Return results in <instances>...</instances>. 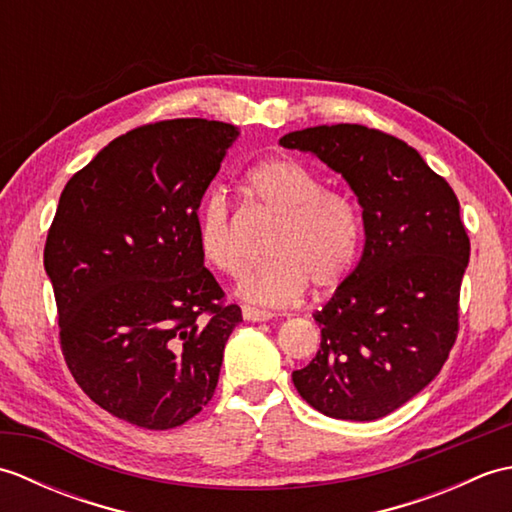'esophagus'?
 I'll use <instances>...</instances> for the list:
<instances>
[{
	"label": "esophagus",
	"instance_id": "obj_1",
	"mask_svg": "<svg viewBox=\"0 0 512 512\" xmlns=\"http://www.w3.org/2000/svg\"><path fill=\"white\" fill-rule=\"evenodd\" d=\"M242 317H244L246 321L259 323V321H270V319L275 317V314H273V312H268V310H259V308L244 306V308H242Z\"/></svg>",
	"mask_w": 512,
	"mask_h": 512
}]
</instances>
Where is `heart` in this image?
I'll return each instance as SVG.
<instances>
[{
  "instance_id": "heart-1",
  "label": "heart",
  "mask_w": 512,
  "mask_h": 512,
  "mask_svg": "<svg viewBox=\"0 0 512 512\" xmlns=\"http://www.w3.org/2000/svg\"><path fill=\"white\" fill-rule=\"evenodd\" d=\"M246 191L275 217L268 264L239 281V297L262 306H286L306 295L310 284L325 292L341 286L358 257L361 222L354 202L323 189L317 173L292 158H270L248 171ZM202 257L224 275H242L248 259L237 242L222 193H209L198 215Z\"/></svg>"
}]
</instances>
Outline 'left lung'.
Wrapping results in <instances>:
<instances>
[{"label": "left lung", "mask_w": 512, "mask_h": 512, "mask_svg": "<svg viewBox=\"0 0 512 512\" xmlns=\"http://www.w3.org/2000/svg\"><path fill=\"white\" fill-rule=\"evenodd\" d=\"M350 184L365 244L332 299L314 312L321 347L292 372L301 398L330 418L369 422L440 374L458 336L471 244L460 202L416 149L363 125H319L279 138Z\"/></svg>", "instance_id": "obj_1"}]
</instances>
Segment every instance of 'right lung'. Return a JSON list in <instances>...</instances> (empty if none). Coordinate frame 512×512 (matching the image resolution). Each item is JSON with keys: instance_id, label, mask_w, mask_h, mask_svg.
Listing matches in <instances>:
<instances>
[{"instance_id": "right-lung-1", "label": "right lung", "mask_w": 512, "mask_h": 512, "mask_svg": "<svg viewBox=\"0 0 512 512\" xmlns=\"http://www.w3.org/2000/svg\"><path fill=\"white\" fill-rule=\"evenodd\" d=\"M239 129L176 118L118 136L65 184L43 266L61 350L112 416L173 429L209 405L242 310L204 268L198 209Z\"/></svg>"}]
</instances>
